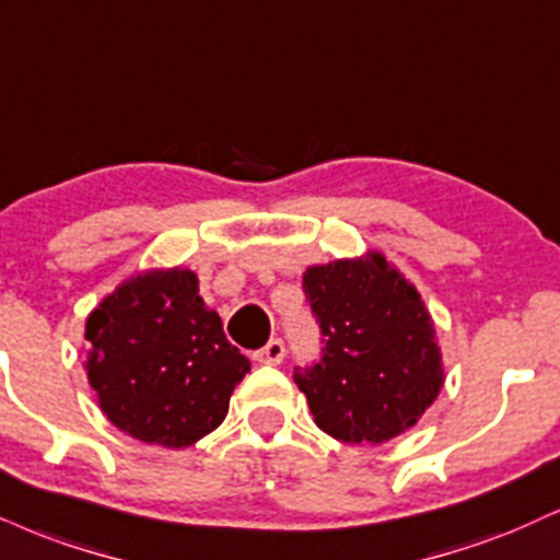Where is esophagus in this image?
Segmentation results:
<instances>
[{"label": "esophagus", "instance_id": "1", "mask_svg": "<svg viewBox=\"0 0 560 560\" xmlns=\"http://www.w3.org/2000/svg\"><path fill=\"white\" fill-rule=\"evenodd\" d=\"M284 341L281 339H271L266 347L260 349V352H255V360L262 362V365H279L281 360H284Z\"/></svg>", "mask_w": 560, "mask_h": 560}]
</instances>
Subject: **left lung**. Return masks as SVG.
Here are the masks:
<instances>
[{"instance_id": "8db88e82", "label": "left lung", "mask_w": 560, "mask_h": 560, "mask_svg": "<svg viewBox=\"0 0 560 560\" xmlns=\"http://www.w3.org/2000/svg\"><path fill=\"white\" fill-rule=\"evenodd\" d=\"M323 360L294 370L315 425L349 446L407 433L441 394L446 370L435 320L417 287L381 250L307 266Z\"/></svg>"}]
</instances>
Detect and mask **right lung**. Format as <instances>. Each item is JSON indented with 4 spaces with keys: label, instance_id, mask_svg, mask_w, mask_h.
Masks as SVG:
<instances>
[{
    "label": "right lung",
    "instance_id": "right-lung-1",
    "mask_svg": "<svg viewBox=\"0 0 560 560\" xmlns=\"http://www.w3.org/2000/svg\"><path fill=\"white\" fill-rule=\"evenodd\" d=\"M198 284L190 268H148L85 318L83 368L98 409L148 446L187 448L213 433L250 370Z\"/></svg>",
    "mask_w": 560,
    "mask_h": 560
}]
</instances>
